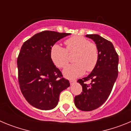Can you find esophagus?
Segmentation results:
<instances>
[{"label":"esophagus","mask_w":131,"mask_h":131,"mask_svg":"<svg viewBox=\"0 0 131 131\" xmlns=\"http://www.w3.org/2000/svg\"><path fill=\"white\" fill-rule=\"evenodd\" d=\"M76 82L75 80H73V79H70L69 80V83H70V84H73V83H75Z\"/></svg>","instance_id":"1"}]
</instances>
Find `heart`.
Segmentation results:
<instances>
[{
	"instance_id": "b5f03b06",
	"label": "heart",
	"mask_w": 131,
	"mask_h": 131,
	"mask_svg": "<svg viewBox=\"0 0 131 131\" xmlns=\"http://www.w3.org/2000/svg\"><path fill=\"white\" fill-rule=\"evenodd\" d=\"M66 49L58 44L52 46L50 56L56 66L64 68L69 62L68 52H75L74 61L63 70V75L68 79H75L83 75L87 71H92L96 66L99 58V51L97 45L90 42L82 36H73L65 40Z\"/></svg>"
}]
</instances>
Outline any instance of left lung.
Returning <instances> with one entry per match:
<instances>
[{
	"label": "left lung",
	"instance_id": "1",
	"mask_svg": "<svg viewBox=\"0 0 131 131\" xmlns=\"http://www.w3.org/2000/svg\"><path fill=\"white\" fill-rule=\"evenodd\" d=\"M97 45L99 58L96 66L89 75L77 81L83 92L74 98L76 107L89 112L97 109L106 101L118 75L119 56L113 44L96 34L86 35ZM90 80V84L86 81Z\"/></svg>",
	"mask_w": 131,
	"mask_h": 131
}]
</instances>
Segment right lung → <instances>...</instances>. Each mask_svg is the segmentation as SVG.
<instances>
[{
    "instance_id": "add662e5",
    "label": "right lung",
    "mask_w": 131,
    "mask_h": 131,
    "mask_svg": "<svg viewBox=\"0 0 131 131\" xmlns=\"http://www.w3.org/2000/svg\"><path fill=\"white\" fill-rule=\"evenodd\" d=\"M69 35L44 31L26 40L21 48L17 60L19 87L27 101L36 108L54 109L60 92L70 86L50 56L52 46Z\"/></svg>"
}]
</instances>
